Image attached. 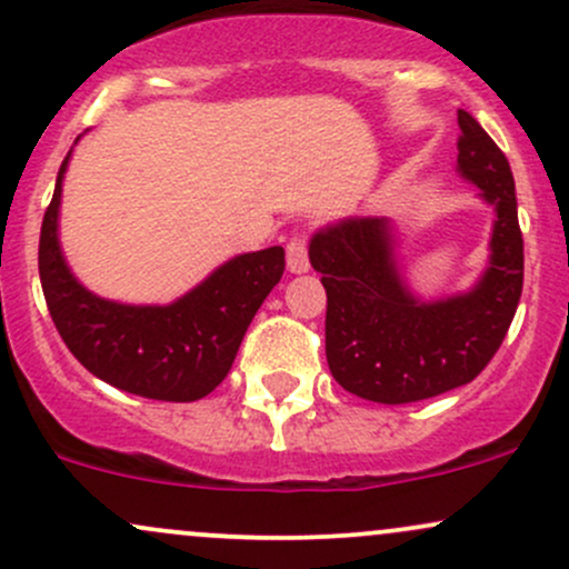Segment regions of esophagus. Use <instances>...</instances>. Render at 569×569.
<instances>
[{"label": "esophagus", "instance_id": "34e87169", "mask_svg": "<svg viewBox=\"0 0 569 569\" xmlns=\"http://www.w3.org/2000/svg\"><path fill=\"white\" fill-rule=\"evenodd\" d=\"M286 264L291 272H307L310 270V257H307V238L305 234H293L286 246Z\"/></svg>", "mask_w": 569, "mask_h": 569}]
</instances>
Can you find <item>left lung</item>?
<instances>
[{
  "label": "left lung",
  "mask_w": 569,
  "mask_h": 569,
  "mask_svg": "<svg viewBox=\"0 0 569 569\" xmlns=\"http://www.w3.org/2000/svg\"><path fill=\"white\" fill-rule=\"evenodd\" d=\"M457 126V171L495 208L489 267L473 291L439 302L411 297L388 219H345L310 240L326 289V361L345 390L367 401L411 403L476 380L519 307L525 240L511 166L462 109Z\"/></svg>",
  "instance_id": "obj_1"
}]
</instances>
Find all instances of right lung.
Listing matches in <instances>:
<instances>
[{
  "label": "right lung",
  "instance_id": "1",
  "mask_svg": "<svg viewBox=\"0 0 569 569\" xmlns=\"http://www.w3.org/2000/svg\"><path fill=\"white\" fill-rule=\"evenodd\" d=\"M67 160L39 232L44 302L71 356L98 380L154 401H198L232 369L248 323L286 270L280 246L221 264L198 289L166 307L109 302L77 283L58 246Z\"/></svg>",
  "mask_w": 569,
  "mask_h": 569
}]
</instances>
